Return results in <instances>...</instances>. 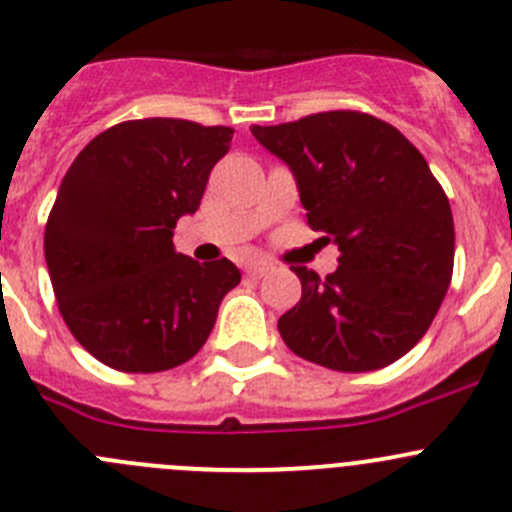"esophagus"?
Listing matches in <instances>:
<instances>
[{
	"instance_id": "1",
	"label": "esophagus",
	"mask_w": 512,
	"mask_h": 512,
	"mask_svg": "<svg viewBox=\"0 0 512 512\" xmlns=\"http://www.w3.org/2000/svg\"><path fill=\"white\" fill-rule=\"evenodd\" d=\"M246 271L251 276H266L269 271H274V264H269V261H251V264L246 266Z\"/></svg>"
}]
</instances>
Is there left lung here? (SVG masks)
<instances>
[{
	"label": "left lung",
	"mask_w": 512,
	"mask_h": 512,
	"mask_svg": "<svg viewBox=\"0 0 512 512\" xmlns=\"http://www.w3.org/2000/svg\"><path fill=\"white\" fill-rule=\"evenodd\" d=\"M251 133L289 165L309 226L342 253L326 279L291 266L301 299L279 319L286 347L337 372L405 357L430 329L455 261L450 201L427 160L394 125L357 110Z\"/></svg>",
	"instance_id": "8db88e82"
}]
</instances>
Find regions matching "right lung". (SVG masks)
Returning <instances> with one entry per match:
<instances>
[{"label": "right lung", "instance_id": "add662e5", "mask_svg": "<svg viewBox=\"0 0 512 512\" xmlns=\"http://www.w3.org/2000/svg\"><path fill=\"white\" fill-rule=\"evenodd\" d=\"M233 130L178 118L128 120L82 148L45 228V259L72 337L107 367L165 372L196 357L221 299L241 281L228 259L175 253Z\"/></svg>", "mask_w": 512, "mask_h": 512}]
</instances>
